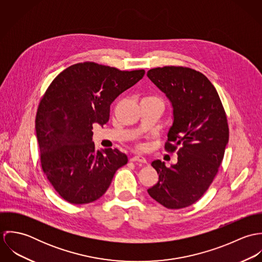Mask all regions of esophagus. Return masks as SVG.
I'll return each instance as SVG.
<instances>
[{
  "label": "esophagus",
  "mask_w": 262,
  "mask_h": 262,
  "mask_svg": "<svg viewBox=\"0 0 262 262\" xmlns=\"http://www.w3.org/2000/svg\"><path fill=\"white\" fill-rule=\"evenodd\" d=\"M130 161L132 162H141V163H147V160L145 159V157L141 156V155H135L133 157L130 158Z\"/></svg>",
  "instance_id": "esophagus-1"
}]
</instances>
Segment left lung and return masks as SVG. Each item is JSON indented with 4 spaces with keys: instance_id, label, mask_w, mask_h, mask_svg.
<instances>
[{
    "instance_id": "1",
    "label": "left lung",
    "mask_w": 262,
    "mask_h": 262,
    "mask_svg": "<svg viewBox=\"0 0 262 262\" xmlns=\"http://www.w3.org/2000/svg\"><path fill=\"white\" fill-rule=\"evenodd\" d=\"M147 76L171 102L173 123L164 148L178 153L169 167L161 160L151 163L159 179L147 191L167 209H183L199 201L218 173L229 141L227 116L215 86L200 72L171 66L149 70Z\"/></svg>"
}]
</instances>
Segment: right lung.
<instances>
[{
  "label": "right lung",
  "instance_id": "1",
  "mask_svg": "<svg viewBox=\"0 0 262 262\" xmlns=\"http://www.w3.org/2000/svg\"><path fill=\"white\" fill-rule=\"evenodd\" d=\"M144 74L85 61L66 69L47 88L35 119L40 162L67 202L82 205L100 199L117 169L128 162L117 148L96 151L92 129L109 121L115 99Z\"/></svg>",
  "mask_w": 262,
  "mask_h": 262
}]
</instances>
